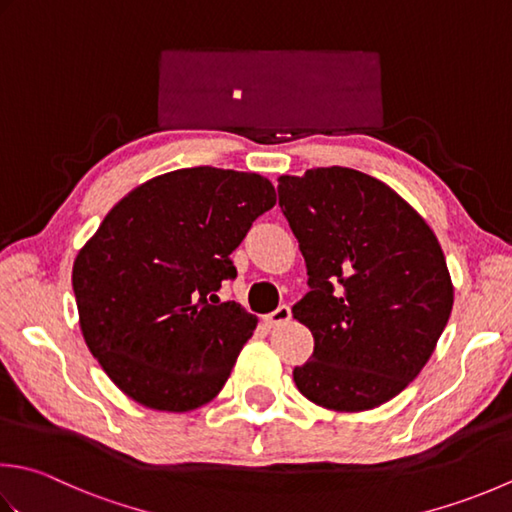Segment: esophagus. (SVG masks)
<instances>
[{"mask_svg": "<svg viewBox=\"0 0 512 512\" xmlns=\"http://www.w3.org/2000/svg\"><path fill=\"white\" fill-rule=\"evenodd\" d=\"M290 308L286 306V304H282V306H277L273 313L270 315H266L264 317V324L268 326V328H277V326H284V324H288L290 322Z\"/></svg>", "mask_w": 512, "mask_h": 512, "instance_id": "1", "label": "esophagus"}]
</instances>
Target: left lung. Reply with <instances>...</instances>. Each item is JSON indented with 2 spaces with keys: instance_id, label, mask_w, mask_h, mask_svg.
Listing matches in <instances>:
<instances>
[{
  "instance_id": "8db88e82",
  "label": "left lung",
  "mask_w": 512,
  "mask_h": 512,
  "mask_svg": "<svg viewBox=\"0 0 512 512\" xmlns=\"http://www.w3.org/2000/svg\"><path fill=\"white\" fill-rule=\"evenodd\" d=\"M279 206L308 268L293 317L315 350L293 370L330 410L386 404L419 375L453 310L437 237L393 188L353 168L279 177Z\"/></svg>"
}]
</instances>
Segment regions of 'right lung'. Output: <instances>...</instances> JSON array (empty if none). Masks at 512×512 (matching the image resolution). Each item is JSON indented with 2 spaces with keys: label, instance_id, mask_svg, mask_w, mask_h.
Listing matches in <instances>:
<instances>
[{
  "label": "right lung",
  "instance_id": "add662e5",
  "mask_svg": "<svg viewBox=\"0 0 512 512\" xmlns=\"http://www.w3.org/2000/svg\"><path fill=\"white\" fill-rule=\"evenodd\" d=\"M275 202L262 175L173 170L128 193L79 250L86 346L137 404L186 413L224 388L257 319L215 293L237 277L230 253Z\"/></svg>",
  "mask_w": 512,
  "mask_h": 512
}]
</instances>
